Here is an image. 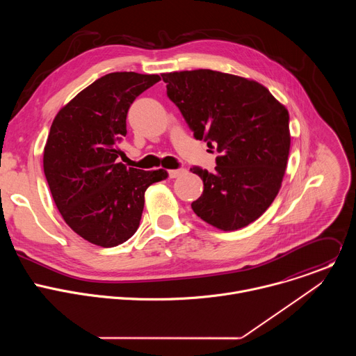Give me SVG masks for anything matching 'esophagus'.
Listing matches in <instances>:
<instances>
[{"instance_id": "1", "label": "esophagus", "mask_w": 356, "mask_h": 356, "mask_svg": "<svg viewBox=\"0 0 356 356\" xmlns=\"http://www.w3.org/2000/svg\"><path fill=\"white\" fill-rule=\"evenodd\" d=\"M186 173L184 169H173V170H169V177L170 179H176V177H180Z\"/></svg>"}]
</instances>
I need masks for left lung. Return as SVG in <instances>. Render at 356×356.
<instances>
[{
  "mask_svg": "<svg viewBox=\"0 0 356 356\" xmlns=\"http://www.w3.org/2000/svg\"><path fill=\"white\" fill-rule=\"evenodd\" d=\"M162 79L194 138L220 154L216 172L190 169L204 184L193 211L222 231L258 220L277 195L287 166L286 107L262 84L234 74L200 69Z\"/></svg>",
  "mask_w": 356,
  "mask_h": 356,
  "instance_id": "obj_1",
  "label": "left lung"
}]
</instances>
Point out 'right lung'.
Returning <instances> with one entry per match:
<instances>
[{"label": "right lung", "mask_w": 356, "mask_h": 356, "mask_svg": "<svg viewBox=\"0 0 356 356\" xmlns=\"http://www.w3.org/2000/svg\"><path fill=\"white\" fill-rule=\"evenodd\" d=\"M158 74L115 72L80 91L55 117L43 152V170L66 224L86 241L111 248L138 229L146 188L168 172L118 162L127 114Z\"/></svg>", "instance_id": "right-lung-1"}]
</instances>
